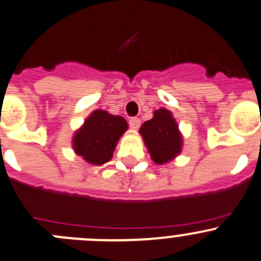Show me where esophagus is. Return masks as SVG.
I'll list each match as a JSON object with an SVG mask.
<instances>
[{
    "label": "esophagus",
    "mask_w": 261,
    "mask_h": 261,
    "mask_svg": "<svg viewBox=\"0 0 261 261\" xmlns=\"http://www.w3.org/2000/svg\"><path fill=\"white\" fill-rule=\"evenodd\" d=\"M141 125V120L138 118H130L129 119V126L135 130H137Z\"/></svg>",
    "instance_id": "esophagus-1"
}]
</instances>
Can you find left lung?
Instances as JSON below:
<instances>
[{
  "instance_id": "8db88e82",
  "label": "left lung",
  "mask_w": 261,
  "mask_h": 261,
  "mask_svg": "<svg viewBox=\"0 0 261 261\" xmlns=\"http://www.w3.org/2000/svg\"><path fill=\"white\" fill-rule=\"evenodd\" d=\"M151 159L156 164H164L174 159L182 148V136L172 113L159 109L151 120L145 121L140 128Z\"/></svg>"
}]
</instances>
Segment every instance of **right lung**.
<instances>
[{
  "instance_id": "right-lung-1",
  "label": "right lung",
  "mask_w": 261,
  "mask_h": 261,
  "mask_svg": "<svg viewBox=\"0 0 261 261\" xmlns=\"http://www.w3.org/2000/svg\"><path fill=\"white\" fill-rule=\"evenodd\" d=\"M126 129L128 124L121 116L103 110L93 111L74 136V151L88 163L102 165L111 159L119 138Z\"/></svg>"
}]
</instances>
